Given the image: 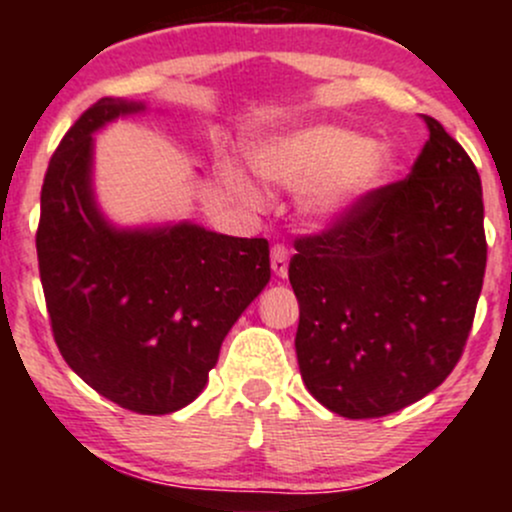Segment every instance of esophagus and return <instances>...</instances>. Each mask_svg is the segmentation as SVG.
Segmentation results:
<instances>
[{"mask_svg": "<svg viewBox=\"0 0 512 512\" xmlns=\"http://www.w3.org/2000/svg\"><path fill=\"white\" fill-rule=\"evenodd\" d=\"M272 269L276 276H286L289 272V248L284 243H276L272 248Z\"/></svg>", "mask_w": 512, "mask_h": 512, "instance_id": "34e87169", "label": "esophagus"}]
</instances>
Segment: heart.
Returning a JSON list of instances; mask_svg holds the SVG:
<instances>
[{
	"label": "heart",
	"instance_id": "1",
	"mask_svg": "<svg viewBox=\"0 0 512 512\" xmlns=\"http://www.w3.org/2000/svg\"><path fill=\"white\" fill-rule=\"evenodd\" d=\"M257 173L276 185L303 190L305 207L322 221L339 219L363 197L378 190L395 173V151L373 144L361 132L334 125L305 127L262 146L255 158ZM228 185L248 204H260V190L248 175L231 168Z\"/></svg>",
	"mask_w": 512,
	"mask_h": 512
}]
</instances>
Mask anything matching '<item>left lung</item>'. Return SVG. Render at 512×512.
<instances>
[{
    "mask_svg": "<svg viewBox=\"0 0 512 512\" xmlns=\"http://www.w3.org/2000/svg\"><path fill=\"white\" fill-rule=\"evenodd\" d=\"M404 180L296 238V356L322 407L378 419L419 402L460 361L486 269L477 166L438 120Z\"/></svg>",
    "mask_w": 512,
    "mask_h": 512,
    "instance_id": "1",
    "label": "left lung"
}]
</instances>
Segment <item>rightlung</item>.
I'll return each mask as SVG.
<instances>
[{
	"label": "right lung",
	"mask_w": 512,
	"mask_h": 512,
	"mask_svg": "<svg viewBox=\"0 0 512 512\" xmlns=\"http://www.w3.org/2000/svg\"><path fill=\"white\" fill-rule=\"evenodd\" d=\"M144 110L101 98L50 158L35 233L52 337L98 395L137 414L190 404L228 330L269 281V243L195 223L117 231L91 192V134Z\"/></svg>",
	"instance_id": "right-lung-1"
}]
</instances>
